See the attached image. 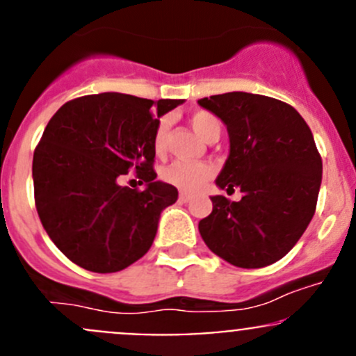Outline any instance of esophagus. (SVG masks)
Returning a JSON list of instances; mask_svg holds the SVG:
<instances>
[{
    "label": "esophagus",
    "instance_id": "1",
    "mask_svg": "<svg viewBox=\"0 0 356 356\" xmlns=\"http://www.w3.org/2000/svg\"><path fill=\"white\" fill-rule=\"evenodd\" d=\"M189 200H191V195H189V193H186V191L179 193V201H182V203H188Z\"/></svg>",
    "mask_w": 356,
    "mask_h": 356
}]
</instances>
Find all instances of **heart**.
Listing matches in <instances>:
<instances>
[{"label": "heart", "mask_w": 356, "mask_h": 356, "mask_svg": "<svg viewBox=\"0 0 356 356\" xmlns=\"http://www.w3.org/2000/svg\"><path fill=\"white\" fill-rule=\"evenodd\" d=\"M191 127L195 129L196 134L203 138L204 141L220 138L222 122L218 120L217 115L210 111H195L189 117ZM167 120H160L156 124L155 132H153V149L156 155H163L167 149ZM213 177V167L208 163H189V161L177 160L168 165L163 172V179L168 184L182 189V191H198L203 188L210 179Z\"/></svg>", "instance_id": "1"}]
</instances>
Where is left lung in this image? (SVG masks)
Returning a JSON list of instances; mask_svg holds the SVG:
<instances>
[{
  "label": "left lung",
  "instance_id": "8db88e82",
  "mask_svg": "<svg viewBox=\"0 0 356 356\" xmlns=\"http://www.w3.org/2000/svg\"><path fill=\"white\" fill-rule=\"evenodd\" d=\"M198 103L227 125L231 152L217 186L243 198L211 196L200 220L204 245L229 264H275L303 236L317 207L322 158L310 127L284 102L251 92H225Z\"/></svg>",
  "mask_w": 356,
  "mask_h": 356
}]
</instances>
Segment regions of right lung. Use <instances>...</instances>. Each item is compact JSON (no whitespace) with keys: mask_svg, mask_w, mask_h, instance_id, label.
Segmentation results:
<instances>
[{"mask_svg":"<svg viewBox=\"0 0 356 356\" xmlns=\"http://www.w3.org/2000/svg\"><path fill=\"white\" fill-rule=\"evenodd\" d=\"M181 103L102 92L67 102L48 122L32 160L35 208L75 265L110 274L152 248L160 213L179 195L156 181L153 132L158 117ZM131 170L145 190L118 184Z\"/></svg>","mask_w":356,"mask_h":356,"instance_id":"1","label":"right lung"}]
</instances>
